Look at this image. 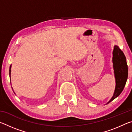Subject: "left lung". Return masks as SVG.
<instances>
[{"label": "left lung", "instance_id": "obj_1", "mask_svg": "<svg viewBox=\"0 0 132 132\" xmlns=\"http://www.w3.org/2000/svg\"><path fill=\"white\" fill-rule=\"evenodd\" d=\"M112 54L113 68L114 70L116 85L113 96L106 104L113 101L120 94L125 87L128 76V64L123 52L120 50L119 46L115 45Z\"/></svg>", "mask_w": 132, "mask_h": 132}]
</instances>
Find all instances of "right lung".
I'll list each match as a JSON object with an SVG mask.
<instances>
[{"label":"right lung","mask_w":132,"mask_h":132,"mask_svg":"<svg viewBox=\"0 0 132 132\" xmlns=\"http://www.w3.org/2000/svg\"><path fill=\"white\" fill-rule=\"evenodd\" d=\"M11 67H12V65H10V69H9V75H10V74H11Z\"/></svg>","instance_id":"obj_1"}]
</instances>
